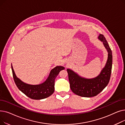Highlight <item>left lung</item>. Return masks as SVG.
Listing matches in <instances>:
<instances>
[{"label":"left lung","mask_w":125,"mask_h":125,"mask_svg":"<svg viewBox=\"0 0 125 125\" xmlns=\"http://www.w3.org/2000/svg\"><path fill=\"white\" fill-rule=\"evenodd\" d=\"M98 39L103 42L108 52L107 60L100 74L92 78L82 77L70 69H67L70 87L73 92L80 96L92 97L97 95L105 88L109 82L113 64L112 52L105 37L99 34Z\"/></svg>","instance_id":"1"}]
</instances>
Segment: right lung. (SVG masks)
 <instances>
[{"label":"right lung","instance_id":"obj_1","mask_svg":"<svg viewBox=\"0 0 125 125\" xmlns=\"http://www.w3.org/2000/svg\"><path fill=\"white\" fill-rule=\"evenodd\" d=\"M65 69L64 67L57 66L50 71L45 82L39 84H30L22 81L16 75L11 64V70L15 83L22 93L32 99L40 100L50 96L55 90V81L59 72Z\"/></svg>","mask_w":125,"mask_h":125}]
</instances>
